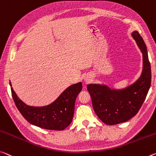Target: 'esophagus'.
<instances>
[{
  "label": "esophagus",
  "instance_id": "34e87169",
  "mask_svg": "<svg viewBox=\"0 0 156 156\" xmlns=\"http://www.w3.org/2000/svg\"><path fill=\"white\" fill-rule=\"evenodd\" d=\"M85 82H86V83L90 82V80H88V79H85Z\"/></svg>",
  "mask_w": 156,
  "mask_h": 156
}]
</instances>
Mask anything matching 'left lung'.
<instances>
[{"mask_svg":"<svg viewBox=\"0 0 156 156\" xmlns=\"http://www.w3.org/2000/svg\"><path fill=\"white\" fill-rule=\"evenodd\" d=\"M132 37L143 57L142 72L138 80L122 90H111L107 85L98 84L87 86L94 110L105 124H118L134 117L142 107L149 90L151 71L147 46L137 31L133 32Z\"/></svg>","mask_w":156,"mask_h":156,"instance_id":"left-lung-1","label":"left lung"}]
</instances>
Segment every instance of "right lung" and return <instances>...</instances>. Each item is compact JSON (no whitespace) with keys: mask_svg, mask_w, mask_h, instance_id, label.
Here are the masks:
<instances>
[{"mask_svg":"<svg viewBox=\"0 0 156 156\" xmlns=\"http://www.w3.org/2000/svg\"><path fill=\"white\" fill-rule=\"evenodd\" d=\"M12 95L16 108L22 116L31 124L47 130H62L72 122L76 97L82 90V83L66 89L57 99L42 107L30 106L23 103L12 87Z\"/></svg>","mask_w":156,"mask_h":156,"instance_id":"right-lung-1","label":"right lung"}]
</instances>
